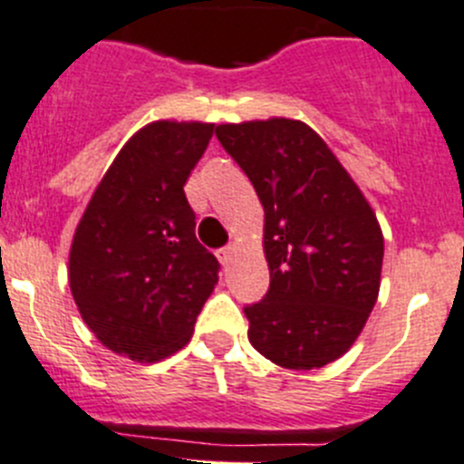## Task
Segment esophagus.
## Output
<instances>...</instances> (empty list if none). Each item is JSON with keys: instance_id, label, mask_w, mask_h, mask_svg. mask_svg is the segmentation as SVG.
Listing matches in <instances>:
<instances>
[{"instance_id": "esophagus-1", "label": "esophagus", "mask_w": 464, "mask_h": 464, "mask_svg": "<svg viewBox=\"0 0 464 464\" xmlns=\"http://www.w3.org/2000/svg\"><path fill=\"white\" fill-rule=\"evenodd\" d=\"M233 254H236V245L222 246V249H219V252H218L219 263H222V266H228V263L233 261Z\"/></svg>"}]
</instances>
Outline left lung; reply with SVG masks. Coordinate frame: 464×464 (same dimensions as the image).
I'll list each match as a JSON object with an SVG mask.
<instances>
[{"mask_svg": "<svg viewBox=\"0 0 464 464\" xmlns=\"http://www.w3.org/2000/svg\"><path fill=\"white\" fill-rule=\"evenodd\" d=\"M261 198L270 291L245 306L249 343L281 369L343 357L380 293L384 237L373 208L323 137L295 119L218 125Z\"/></svg>", "mask_w": 464, "mask_h": 464, "instance_id": "obj_1", "label": "left lung"}]
</instances>
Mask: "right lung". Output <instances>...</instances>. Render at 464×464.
I'll use <instances>...</instances> for the list:
<instances>
[{"mask_svg": "<svg viewBox=\"0 0 464 464\" xmlns=\"http://www.w3.org/2000/svg\"><path fill=\"white\" fill-rule=\"evenodd\" d=\"M215 123L153 121L125 141L72 236L68 284L111 353L155 363L192 339L218 258L197 240L185 197Z\"/></svg>", "mask_w": 464, "mask_h": 464, "instance_id": "1", "label": "right lung"}]
</instances>
